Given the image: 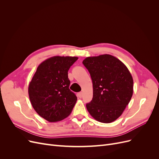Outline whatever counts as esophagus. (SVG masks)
<instances>
[{"label": "esophagus", "instance_id": "34e87169", "mask_svg": "<svg viewBox=\"0 0 159 159\" xmlns=\"http://www.w3.org/2000/svg\"><path fill=\"white\" fill-rule=\"evenodd\" d=\"M82 95H83V93L82 92H79L78 93V96L80 98H82Z\"/></svg>", "mask_w": 159, "mask_h": 159}]
</instances>
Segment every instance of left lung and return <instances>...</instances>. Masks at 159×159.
I'll return each mask as SVG.
<instances>
[{"mask_svg":"<svg viewBox=\"0 0 159 159\" xmlns=\"http://www.w3.org/2000/svg\"><path fill=\"white\" fill-rule=\"evenodd\" d=\"M83 64L93 83V99L86 107L96 121L112 123L117 119L131 101L133 80L123 62L111 55L87 57Z\"/></svg>","mask_w":159,"mask_h":159,"instance_id":"left-lung-1","label":"left lung"}]
</instances>
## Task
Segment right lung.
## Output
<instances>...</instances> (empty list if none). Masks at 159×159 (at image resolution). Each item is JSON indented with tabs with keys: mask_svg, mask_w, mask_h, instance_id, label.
<instances>
[{
	"mask_svg": "<svg viewBox=\"0 0 159 159\" xmlns=\"http://www.w3.org/2000/svg\"><path fill=\"white\" fill-rule=\"evenodd\" d=\"M78 59L72 56H53L38 66L28 85L30 103L36 112L49 122L68 117L77 102L69 89L68 71Z\"/></svg>",
	"mask_w": 159,
	"mask_h": 159,
	"instance_id": "1",
	"label": "right lung"
}]
</instances>
